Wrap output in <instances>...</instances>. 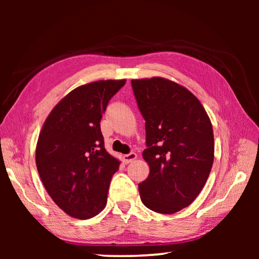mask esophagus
<instances>
[{"mask_svg": "<svg viewBox=\"0 0 259 259\" xmlns=\"http://www.w3.org/2000/svg\"><path fill=\"white\" fill-rule=\"evenodd\" d=\"M135 159H137V154H136L135 152H131L129 154L123 155V161L125 163H130V162H133Z\"/></svg>", "mask_w": 259, "mask_h": 259, "instance_id": "34e87169", "label": "esophagus"}]
</instances>
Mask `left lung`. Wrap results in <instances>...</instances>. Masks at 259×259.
<instances>
[{"instance_id": "8db88e82", "label": "left lung", "mask_w": 259, "mask_h": 259, "mask_svg": "<svg viewBox=\"0 0 259 259\" xmlns=\"http://www.w3.org/2000/svg\"><path fill=\"white\" fill-rule=\"evenodd\" d=\"M134 95L145 120L143 157L150 175L139 193L148 209L175 213L202 190L213 163V133L207 112L186 88L162 77L133 80Z\"/></svg>"}]
</instances>
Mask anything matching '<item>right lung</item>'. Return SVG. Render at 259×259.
Listing matches in <instances>:
<instances>
[{
  "mask_svg": "<svg viewBox=\"0 0 259 259\" xmlns=\"http://www.w3.org/2000/svg\"><path fill=\"white\" fill-rule=\"evenodd\" d=\"M125 80L76 88L52 109L36 145V166L51 199L69 216L88 219L107 202L120 162L105 150L100 120Z\"/></svg>",
  "mask_w": 259,
  "mask_h": 259,
  "instance_id": "1",
  "label": "right lung"
}]
</instances>
